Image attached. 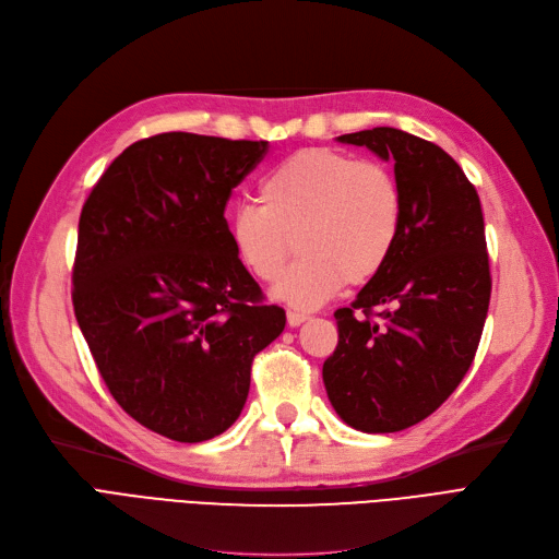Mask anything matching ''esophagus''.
Listing matches in <instances>:
<instances>
[{
  "label": "esophagus",
  "instance_id": "1",
  "mask_svg": "<svg viewBox=\"0 0 559 559\" xmlns=\"http://www.w3.org/2000/svg\"><path fill=\"white\" fill-rule=\"evenodd\" d=\"M308 320V316L306 313H299V311H287V324L290 326H299V324H304Z\"/></svg>",
  "mask_w": 559,
  "mask_h": 559
}]
</instances>
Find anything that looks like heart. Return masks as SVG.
<instances>
[{
  "instance_id": "b5f03b06",
  "label": "heart",
  "mask_w": 559,
  "mask_h": 559,
  "mask_svg": "<svg viewBox=\"0 0 559 559\" xmlns=\"http://www.w3.org/2000/svg\"><path fill=\"white\" fill-rule=\"evenodd\" d=\"M255 204H241L227 221L239 264L274 283L293 255L276 297L313 311L343 285L373 281L394 255L403 230V191L389 168L334 150H301L269 170ZM296 243L293 245L292 241Z\"/></svg>"
}]
</instances>
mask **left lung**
Returning <instances> with one entry per match:
<instances>
[{
	"label": "left lung",
	"mask_w": 559,
	"mask_h": 559,
	"mask_svg": "<svg viewBox=\"0 0 559 559\" xmlns=\"http://www.w3.org/2000/svg\"><path fill=\"white\" fill-rule=\"evenodd\" d=\"M338 140L396 163L403 230L382 272L334 313L338 345L322 380L347 426L396 432L430 417L477 355L492 287L481 202L428 140L389 127Z\"/></svg>",
	"instance_id": "8db88e82"
}]
</instances>
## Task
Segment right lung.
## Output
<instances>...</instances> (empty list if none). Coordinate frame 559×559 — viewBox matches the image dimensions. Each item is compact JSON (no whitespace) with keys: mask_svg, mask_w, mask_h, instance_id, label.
<instances>
[{"mask_svg":"<svg viewBox=\"0 0 559 559\" xmlns=\"http://www.w3.org/2000/svg\"><path fill=\"white\" fill-rule=\"evenodd\" d=\"M264 140L158 133L123 150L82 204L73 311L119 407L175 442L230 428L251 366L285 326L227 237Z\"/></svg>","mask_w":559,"mask_h":559,"instance_id":"obj_1","label":"right lung"}]
</instances>
